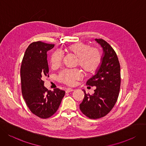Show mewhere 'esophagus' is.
Wrapping results in <instances>:
<instances>
[{
  "instance_id": "1",
  "label": "esophagus",
  "mask_w": 146,
  "mask_h": 146,
  "mask_svg": "<svg viewBox=\"0 0 146 146\" xmlns=\"http://www.w3.org/2000/svg\"><path fill=\"white\" fill-rule=\"evenodd\" d=\"M74 89H72V88H68L66 90V93H69L70 92H72V91H74Z\"/></svg>"
}]
</instances>
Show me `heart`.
Masks as SVG:
<instances>
[{
    "label": "heart",
    "instance_id": "1",
    "mask_svg": "<svg viewBox=\"0 0 146 146\" xmlns=\"http://www.w3.org/2000/svg\"><path fill=\"white\" fill-rule=\"evenodd\" d=\"M66 50L78 57V63L86 72H94L100 65L102 55L96 48L90 47L89 45L83 42H77L68 46ZM62 58L63 55L60 51H54L50 59L52 67L57 68L60 66ZM80 77L81 72L78 69H65L60 73L59 79L64 83L72 85L75 80Z\"/></svg>",
    "mask_w": 146,
    "mask_h": 146
}]
</instances>
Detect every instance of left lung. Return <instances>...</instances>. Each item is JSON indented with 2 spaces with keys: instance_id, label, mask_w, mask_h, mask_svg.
<instances>
[{
  "instance_id": "left-lung-1",
  "label": "left lung",
  "mask_w": 146,
  "mask_h": 146,
  "mask_svg": "<svg viewBox=\"0 0 146 146\" xmlns=\"http://www.w3.org/2000/svg\"><path fill=\"white\" fill-rule=\"evenodd\" d=\"M103 50L101 62L86 84L96 86L92 95L84 93L80 109L90 119H96L106 115L117 102L120 87V66L113 48L106 40L95 39Z\"/></svg>"
}]
</instances>
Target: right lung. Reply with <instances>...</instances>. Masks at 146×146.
Returning a JSON list of instances; mask_svg holds the SVG:
<instances>
[{"label":"right lung","mask_w":146,"mask_h":146,"mask_svg":"<svg viewBox=\"0 0 146 146\" xmlns=\"http://www.w3.org/2000/svg\"><path fill=\"white\" fill-rule=\"evenodd\" d=\"M54 45L35 42L29 45L20 69L21 92L31 112L42 119L48 118L59 108L65 92L59 89L48 90L43 77H48L46 52Z\"/></svg>","instance_id":"add662e5"}]
</instances>
